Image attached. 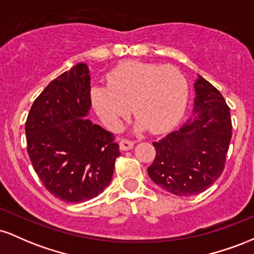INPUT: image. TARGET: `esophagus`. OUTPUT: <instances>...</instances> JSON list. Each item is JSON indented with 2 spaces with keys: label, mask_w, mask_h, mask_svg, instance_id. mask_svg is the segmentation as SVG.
Here are the masks:
<instances>
[{
  "label": "esophagus",
  "mask_w": 254,
  "mask_h": 254,
  "mask_svg": "<svg viewBox=\"0 0 254 254\" xmlns=\"http://www.w3.org/2000/svg\"><path fill=\"white\" fill-rule=\"evenodd\" d=\"M119 148H121V150H130L133 148V142L131 141H127V139H121V142H119Z\"/></svg>",
  "instance_id": "esophagus-1"
}]
</instances>
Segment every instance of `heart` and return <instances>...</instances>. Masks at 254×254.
<instances>
[{"label":"heart","mask_w":254,"mask_h":254,"mask_svg":"<svg viewBox=\"0 0 254 254\" xmlns=\"http://www.w3.org/2000/svg\"><path fill=\"white\" fill-rule=\"evenodd\" d=\"M188 82L179 69L155 63L127 62L107 75V86H94L90 100L101 122L118 130L130 113L136 131L162 133L178 124L188 104Z\"/></svg>","instance_id":"heart-1"}]
</instances>
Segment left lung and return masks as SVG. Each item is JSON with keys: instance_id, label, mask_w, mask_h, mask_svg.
<instances>
[{"instance_id": "1", "label": "left lung", "mask_w": 254, "mask_h": 254, "mask_svg": "<svg viewBox=\"0 0 254 254\" xmlns=\"http://www.w3.org/2000/svg\"><path fill=\"white\" fill-rule=\"evenodd\" d=\"M192 116L179 130L154 142L156 156L148 174L177 196L205 191L221 176L232 138L230 111L210 82L197 75Z\"/></svg>"}]
</instances>
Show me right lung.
I'll return each instance as SVG.
<instances>
[{
	"label": "right lung",
	"instance_id": "1",
	"mask_svg": "<svg viewBox=\"0 0 254 254\" xmlns=\"http://www.w3.org/2000/svg\"><path fill=\"white\" fill-rule=\"evenodd\" d=\"M90 72L77 63L48 84L26 121L27 151L45 189L58 199L81 203L109 186L119 145L88 118Z\"/></svg>",
	"mask_w": 254,
	"mask_h": 254
}]
</instances>
